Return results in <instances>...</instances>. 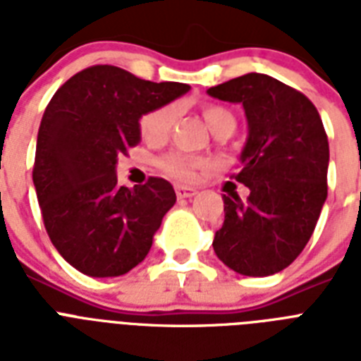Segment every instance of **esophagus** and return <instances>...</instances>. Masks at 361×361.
Here are the masks:
<instances>
[{
  "label": "esophagus",
  "mask_w": 361,
  "mask_h": 361,
  "mask_svg": "<svg viewBox=\"0 0 361 361\" xmlns=\"http://www.w3.org/2000/svg\"><path fill=\"white\" fill-rule=\"evenodd\" d=\"M176 195H178V198H191L197 195V189L187 185H176Z\"/></svg>",
  "instance_id": "obj_1"
}]
</instances>
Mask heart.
I'll use <instances>...</instances> for the list:
<instances>
[{
    "instance_id": "obj_1",
    "label": "heart",
    "mask_w": 361,
    "mask_h": 361,
    "mask_svg": "<svg viewBox=\"0 0 361 361\" xmlns=\"http://www.w3.org/2000/svg\"><path fill=\"white\" fill-rule=\"evenodd\" d=\"M204 120L208 123L209 129H215L217 125L225 123V121H234L232 114L228 110L214 106V104H206L202 109ZM176 109L172 104H164L159 109L147 112L140 118V135L146 142H163L166 135L170 133V127L174 123ZM204 164V161L197 157H191L187 153L172 152L159 159V166L164 174L172 176L176 180H192L197 170Z\"/></svg>"
}]
</instances>
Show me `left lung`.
<instances>
[{
	"mask_svg": "<svg viewBox=\"0 0 361 361\" xmlns=\"http://www.w3.org/2000/svg\"><path fill=\"white\" fill-rule=\"evenodd\" d=\"M208 95L243 106L247 140L234 178L249 189L228 192L214 251L236 274L274 275L290 266L313 234L328 197L330 146L314 104L262 73L214 86Z\"/></svg>",
	"mask_w": 361,
	"mask_h": 361,
	"instance_id": "obj_1",
	"label": "left lung"
}]
</instances>
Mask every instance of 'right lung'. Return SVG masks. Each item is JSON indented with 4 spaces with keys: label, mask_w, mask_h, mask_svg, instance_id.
Masks as SVG:
<instances>
[{
    "label": "right lung",
    "mask_w": 361,
    "mask_h": 361,
    "mask_svg": "<svg viewBox=\"0 0 361 361\" xmlns=\"http://www.w3.org/2000/svg\"><path fill=\"white\" fill-rule=\"evenodd\" d=\"M191 90L149 82L114 65L76 73L50 99L37 135L33 185L54 247L90 277L138 266L176 204L174 187L149 178L118 183V157L140 142V118Z\"/></svg>",
    "instance_id": "add662e5"
}]
</instances>
